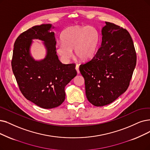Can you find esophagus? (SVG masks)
<instances>
[{
    "label": "esophagus",
    "mask_w": 150,
    "mask_h": 150,
    "mask_svg": "<svg viewBox=\"0 0 150 150\" xmlns=\"http://www.w3.org/2000/svg\"><path fill=\"white\" fill-rule=\"evenodd\" d=\"M79 68V66L78 64H76V71H77V73H78V74L80 73Z\"/></svg>",
    "instance_id": "34e87169"
}]
</instances>
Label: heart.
Segmentation results:
<instances>
[{"mask_svg": "<svg viewBox=\"0 0 150 150\" xmlns=\"http://www.w3.org/2000/svg\"><path fill=\"white\" fill-rule=\"evenodd\" d=\"M100 34L93 26H74L62 33V43L58 44L56 50L63 60L68 62L74 55L82 60H88L97 53L100 44Z\"/></svg>", "mask_w": 150, "mask_h": 150, "instance_id": "b5f03b06", "label": "heart"}]
</instances>
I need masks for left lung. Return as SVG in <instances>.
I'll list each match as a JSON object with an SVG mask.
<instances>
[{
	"label": "left lung",
	"mask_w": 150,
	"mask_h": 150,
	"mask_svg": "<svg viewBox=\"0 0 150 150\" xmlns=\"http://www.w3.org/2000/svg\"><path fill=\"white\" fill-rule=\"evenodd\" d=\"M105 23L101 47L91 60L79 67L87 98L95 106L110 104L126 91L137 62L129 32L114 23Z\"/></svg>",
	"instance_id": "1"
}]
</instances>
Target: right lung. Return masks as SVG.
Here are the masks:
<instances>
[{
  "instance_id": "1",
  "label": "right lung",
  "mask_w": 150,
  "mask_h": 150,
  "mask_svg": "<svg viewBox=\"0 0 150 150\" xmlns=\"http://www.w3.org/2000/svg\"><path fill=\"white\" fill-rule=\"evenodd\" d=\"M51 24L35 26L21 33L14 44L11 67L20 91L27 100L44 109L56 108L65 99L64 88L77 75L75 64H63L56 52ZM33 39L44 42L46 57L35 61L30 53Z\"/></svg>"
}]
</instances>
